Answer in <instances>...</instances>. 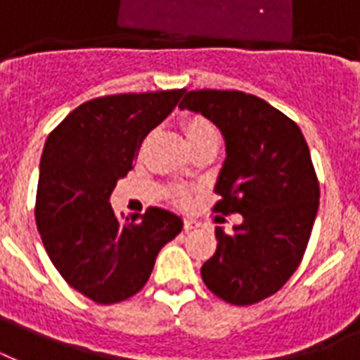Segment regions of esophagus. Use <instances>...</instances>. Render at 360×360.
<instances>
[{"label":"esophagus","mask_w":360,"mask_h":360,"mask_svg":"<svg viewBox=\"0 0 360 360\" xmlns=\"http://www.w3.org/2000/svg\"><path fill=\"white\" fill-rule=\"evenodd\" d=\"M199 228V221L193 218H184V231H191V229Z\"/></svg>","instance_id":"34e87169"}]
</instances>
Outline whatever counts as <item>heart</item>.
I'll return each instance as SVG.
<instances>
[{"label": "heart", "mask_w": 360, "mask_h": 360, "mask_svg": "<svg viewBox=\"0 0 360 360\" xmlns=\"http://www.w3.org/2000/svg\"><path fill=\"white\" fill-rule=\"evenodd\" d=\"M184 134H186V139H188L190 144H195V142L202 139L216 136V129L210 121H207L201 115H190V117L184 119ZM174 199L180 205H184V202H188V193L184 190H176L174 191Z\"/></svg>", "instance_id": "b5f03b06"}]
</instances>
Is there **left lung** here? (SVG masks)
Masks as SVG:
<instances>
[{
	"instance_id": "obj_1",
	"label": "left lung",
	"mask_w": 360,
	"mask_h": 360,
	"mask_svg": "<svg viewBox=\"0 0 360 360\" xmlns=\"http://www.w3.org/2000/svg\"><path fill=\"white\" fill-rule=\"evenodd\" d=\"M224 134L226 159L214 191L218 212H239L231 233L201 267L209 290L250 305L279 290L304 258L319 209V182L300 127L266 100L241 91H190L180 102Z\"/></svg>"
}]
</instances>
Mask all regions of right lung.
Instances as JSON below:
<instances>
[{"instance_id":"1","label":"right lung","mask_w":360,"mask_h":360,"mask_svg":"<svg viewBox=\"0 0 360 360\" xmlns=\"http://www.w3.org/2000/svg\"><path fill=\"white\" fill-rule=\"evenodd\" d=\"M184 89L112 94L75 108L49 134L39 163L36 221L53 266L96 304H117L148 283L182 218L151 207L117 218L110 197L140 144L176 108Z\"/></svg>"}]
</instances>
